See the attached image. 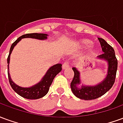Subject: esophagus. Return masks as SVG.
<instances>
[{
	"mask_svg": "<svg viewBox=\"0 0 123 123\" xmlns=\"http://www.w3.org/2000/svg\"><path fill=\"white\" fill-rule=\"evenodd\" d=\"M69 68V63L67 61L64 62V64H62V69H67V68Z\"/></svg>",
	"mask_w": 123,
	"mask_h": 123,
	"instance_id": "obj_1",
	"label": "esophagus"
}]
</instances>
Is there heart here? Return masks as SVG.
Instances as JSON below:
<instances>
[{"label": "heart", "mask_w": 123, "mask_h": 123, "mask_svg": "<svg viewBox=\"0 0 123 123\" xmlns=\"http://www.w3.org/2000/svg\"><path fill=\"white\" fill-rule=\"evenodd\" d=\"M78 45L81 47H88L92 45V41L88 39H84V40L80 41L78 43Z\"/></svg>", "instance_id": "b5f03b06"}]
</instances>
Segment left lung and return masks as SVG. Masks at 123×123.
<instances>
[{
	"label": "left lung",
	"instance_id": "obj_1",
	"mask_svg": "<svg viewBox=\"0 0 123 123\" xmlns=\"http://www.w3.org/2000/svg\"><path fill=\"white\" fill-rule=\"evenodd\" d=\"M104 53L98 56V59L107 62L108 70L105 78L95 86L82 85L80 86V73L75 67L72 68L74 72V78L70 84L72 93L77 98L84 100H92L99 98L108 92L113 86L117 70V59L113 48L102 38H98Z\"/></svg>",
	"mask_w": 123,
	"mask_h": 123
}]
</instances>
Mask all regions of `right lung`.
I'll use <instances>...</instances> for the list:
<instances>
[{"label":"right lung","instance_id":"1","mask_svg":"<svg viewBox=\"0 0 123 123\" xmlns=\"http://www.w3.org/2000/svg\"><path fill=\"white\" fill-rule=\"evenodd\" d=\"M47 34L45 33H27L25 35H22L21 37H18L12 43L10 49L9 55L7 59L8 62V80H9L10 84L12 88L16 92L25 99H37L39 98H43V96L48 93L49 87L51 86V84L53 81V79L62 70V64H56L49 68V69L47 71L45 76L41 79L39 82L36 84L34 86H32L30 88H23L21 86L16 85L11 79L10 75L9 73V63L10 55L12 53V51L15 46L20 41H21L23 38H33V39H37L39 40H44L47 39Z\"/></svg>","mask_w":123,"mask_h":123}]
</instances>
